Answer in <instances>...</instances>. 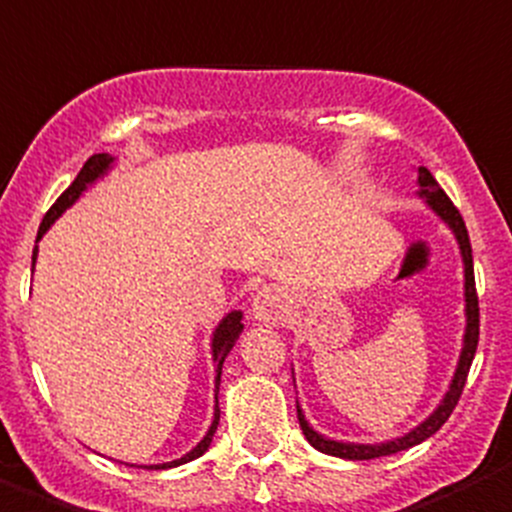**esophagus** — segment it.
Returning <instances> with one entry per match:
<instances>
[{
	"mask_svg": "<svg viewBox=\"0 0 512 512\" xmlns=\"http://www.w3.org/2000/svg\"><path fill=\"white\" fill-rule=\"evenodd\" d=\"M286 314V299L283 293L273 286H265L255 293L252 299V319L257 324H278Z\"/></svg>",
	"mask_w": 512,
	"mask_h": 512,
	"instance_id": "1",
	"label": "esophagus"
}]
</instances>
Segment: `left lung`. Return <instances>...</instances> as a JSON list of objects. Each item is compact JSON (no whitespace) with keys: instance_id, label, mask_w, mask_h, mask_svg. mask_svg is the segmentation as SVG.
Listing matches in <instances>:
<instances>
[{"instance_id":"obj_1","label":"left lung","mask_w":512,"mask_h":512,"mask_svg":"<svg viewBox=\"0 0 512 512\" xmlns=\"http://www.w3.org/2000/svg\"><path fill=\"white\" fill-rule=\"evenodd\" d=\"M417 195H420L425 206L443 221V224L451 229L453 239L459 244L461 262H464V340H461V353L459 363H456V371H453V379L448 384V391L443 394L441 404L430 412L420 425L410 430V433L399 435V438H391L384 443H350V441H335V438H327L319 430H314L306 420L301 404L296 402V412H299V425L304 430L306 441L317 451L327 453V456H337V459L348 461H366V459H379V456H391V453L407 451V448L417 446V443L428 441L435 430H441L443 422L451 417L453 407L459 404L461 391H464L466 376H469L471 361H474V353H477L479 342V301H477V288H474V260H471V242L469 234H466V224L461 219V213L456 211V206L451 203L446 193L441 190V185L435 182V177L430 175L428 167H417Z\"/></svg>"}]
</instances>
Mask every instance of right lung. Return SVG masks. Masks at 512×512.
Here are the masks:
<instances>
[{
	"label": "right lung",
	"instance_id": "1",
	"mask_svg": "<svg viewBox=\"0 0 512 512\" xmlns=\"http://www.w3.org/2000/svg\"><path fill=\"white\" fill-rule=\"evenodd\" d=\"M115 164V157H110V154H95V157H90L87 162H84V167L79 170L77 180L71 182L69 188L64 190V193L59 195V201L53 203L51 211L43 216V224L41 229H38V239H35V250H33V268H35V257H38V242L43 239V234H46L48 229H51V224L56 219H59L61 213L66 211V208H71L74 203L82 198V193L87 188H92L100 177L108 175L110 170H113ZM244 324H242V311H229L224 319H221L219 324H216V330H213L211 335V358H213V371H216V376H213V391H216V407H213V420H211V428H208V433L203 435V441L198 443L195 448H190L185 456H180V459L175 461H167V464H151L146 466V469H175V466L180 464H188V461L198 459V456H203V453L208 451V446H211L213 441V433H216V428H219V417H221V410H219V386H221V368H224V361L226 355L231 353V348H234V342L239 340V335H242ZM133 466V464H131Z\"/></svg>",
	"mask_w": 512,
	"mask_h": 512
}]
</instances>
